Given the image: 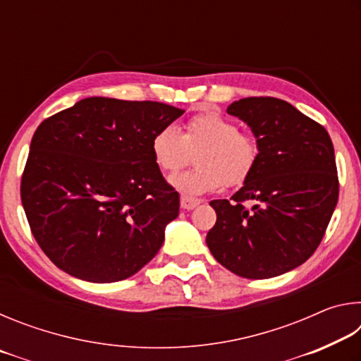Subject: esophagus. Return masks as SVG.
I'll use <instances>...</instances> for the list:
<instances>
[{
	"label": "esophagus",
	"instance_id": "esophagus-1",
	"mask_svg": "<svg viewBox=\"0 0 361 361\" xmlns=\"http://www.w3.org/2000/svg\"><path fill=\"white\" fill-rule=\"evenodd\" d=\"M180 204H181V209L183 210H192V209H195V207L200 204V200L199 199L188 197V195H181Z\"/></svg>",
	"mask_w": 361,
	"mask_h": 361
}]
</instances>
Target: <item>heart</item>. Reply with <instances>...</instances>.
Masks as SVG:
<instances>
[{
	"label": "heart",
	"instance_id": "obj_1",
	"mask_svg": "<svg viewBox=\"0 0 361 361\" xmlns=\"http://www.w3.org/2000/svg\"><path fill=\"white\" fill-rule=\"evenodd\" d=\"M191 151H197L194 157L197 169L170 178V185L186 195L215 192L224 185L242 186L259 159L255 137L239 132L235 122L213 111L192 116L183 133L170 124L152 135V159L164 173H173L186 166Z\"/></svg>",
	"mask_w": 361,
	"mask_h": 361
}]
</instances>
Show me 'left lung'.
<instances>
[{
    "label": "left lung",
    "mask_w": 361,
    "mask_h": 361,
    "mask_svg": "<svg viewBox=\"0 0 361 361\" xmlns=\"http://www.w3.org/2000/svg\"><path fill=\"white\" fill-rule=\"evenodd\" d=\"M228 113L252 129L259 159L232 203L210 202L216 223L207 245L237 276H282L314 255L338 204L331 138L319 122L274 97L242 99ZM247 200L252 209L243 205Z\"/></svg>",
    "instance_id": "left-lung-1"
}]
</instances>
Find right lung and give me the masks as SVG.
I'll return each instance as SVG.
<instances>
[{
    "label": "right lung",
    "mask_w": 361,
    "mask_h": 361,
    "mask_svg": "<svg viewBox=\"0 0 361 361\" xmlns=\"http://www.w3.org/2000/svg\"><path fill=\"white\" fill-rule=\"evenodd\" d=\"M183 113L159 102L89 97L41 122L20 197L33 237L59 269L111 283L154 258L180 195L156 166L151 140Z\"/></svg>",
    "instance_id": "right-lung-1"
}]
</instances>
